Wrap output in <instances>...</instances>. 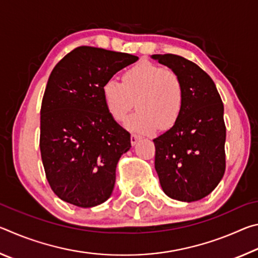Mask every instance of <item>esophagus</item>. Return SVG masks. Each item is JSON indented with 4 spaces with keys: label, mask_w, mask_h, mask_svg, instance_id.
<instances>
[{
    "label": "esophagus",
    "mask_w": 258,
    "mask_h": 258,
    "mask_svg": "<svg viewBox=\"0 0 258 258\" xmlns=\"http://www.w3.org/2000/svg\"><path fill=\"white\" fill-rule=\"evenodd\" d=\"M139 140H140V137H139L138 134H132V135H131V143H132V146L137 145Z\"/></svg>",
    "instance_id": "obj_1"
}]
</instances>
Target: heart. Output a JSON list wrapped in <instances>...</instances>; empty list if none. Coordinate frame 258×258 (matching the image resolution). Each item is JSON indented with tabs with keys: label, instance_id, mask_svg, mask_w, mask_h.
Here are the masks:
<instances>
[{
	"label": "heart",
	"instance_id": "heart-1",
	"mask_svg": "<svg viewBox=\"0 0 258 258\" xmlns=\"http://www.w3.org/2000/svg\"><path fill=\"white\" fill-rule=\"evenodd\" d=\"M102 98L108 112L123 121L137 101L138 111L125 126L133 132L150 134L176 124L184 103V87L180 76L158 64L143 62L124 73L121 83L110 78L103 83Z\"/></svg>",
	"mask_w": 258,
	"mask_h": 258
}]
</instances>
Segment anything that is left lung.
I'll use <instances>...</instances> for the list:
<instances>
[{
    "label": "left lung",
    "instance_id": "1",
    "mask_svg": "<svg viewBox=\"0 0 258 258\" xmlns=\"http://www.w3.org/2000/svg\"><path fill=\"white\" fill-rule=\"evenodd\" d=\"M151 58L175 72L184 87L180 118L154 139L156 172L169 198L197 202L215 189L225 172L223 102L215 83L198 64L176 54Z\"/></svg>",
    "mask_w": 258,
    "mask_h": 258
}]
</instances>
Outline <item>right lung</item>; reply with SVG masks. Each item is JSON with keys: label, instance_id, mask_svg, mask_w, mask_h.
Segmentation results:
<instances>
[{"label": "right lung", "instance_id": "right-lung-1", "mask_svg": "<svg viewBox=\"0 0 258 258\" xmlns=\"http://www.w3.org/2000/svg\"><path fill=\"white\" fill-rule=\"evenodd\" d=\"M138 60L80 46L52 71L42 100L40 149L47 182L63 202L89 208L110 198L131 134L108 112L102 85Z\"/></svg>", "mask_w": 258, "mask_h": 258}]
</instances>
